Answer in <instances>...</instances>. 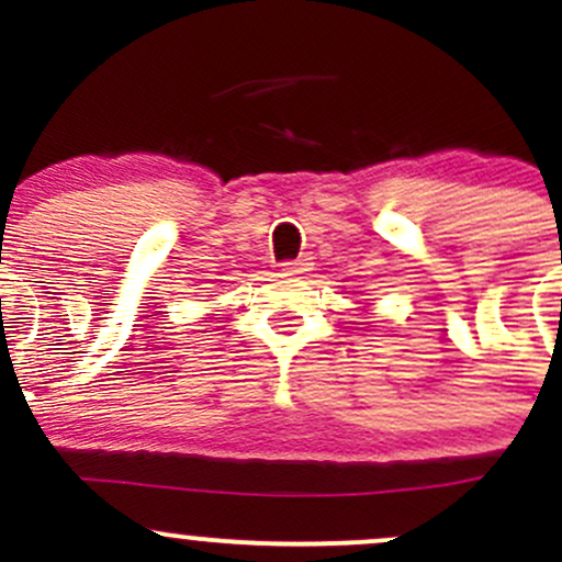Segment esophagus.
I'll return each instance as SVG.
<instances>
[{"mask_svg":"<svg viewBox=\"0 0 562 562\" xmlns=\"http://www.w3.org/2000/svg\"><path fill=\"white\" fill-rule=\"evenodd\" d=\"M312 259H306V256H303V259H293V261H285L282 263V272H288V274H306V272H312Z\"/></svg>","mask_w":562,"mask_h":562,"instance_id":"34e87169","label":"esophagus"}]
</instances>
